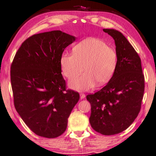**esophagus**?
<instances>
[{"instance_id":"esophagus-1","label":"esophagus","mask_w":156,"mask_h":156,"mask_svg":"<svg viewBox=\"0 0 156 156\" xmlns=\"http://www.w3.org/2000/svg\"><path fill=\"white\" fill-rule=\"evenodd\" d=\"M85 97H86V94H83V93H80V98H81V99L84 98Z\"/></svg>"}]
</instances>
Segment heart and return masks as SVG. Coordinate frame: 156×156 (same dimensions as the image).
<instances>
[{
  "label": "heart",
  "instance_id": "b5f03b06",
  "mask_svg": "<svg viewBox=\"0 0 156 156\" xmlns=\"http://www.w3.org/2000/svg\"><path fill=\"white\" fill-rule=\"evenodd\" d=\"M72 54L64 53L60 65L64 75L71 79L83 71V75L71 79L69 86L76 90H87L96 83L105 85L111 80L115 72L117 54L104 41L88 38L77 44Z\"/></svg>",
  "mask_w": 156,
  "mask_h": 156
}]
</instances>
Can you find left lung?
<instances>
[{"label":"left lung","mask_w":156,"mask_h":156,"mask_svg":"<svg viewBox=\"0 0 156 156\" xmlns=\"http://www.w3.org/2000/svg\"><path fill=\"white\" fill-rule=\"evenodd\" d=\"M103 31L115 41L117 69L104 87L86 98L91 105L92 128L103 135H113L127 129L139 115L145 78L139 55L127 39L114 29Z\"/></svg>","instance_id":"1"}]
</instances>
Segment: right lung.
<instances>
[{"label":"right lung","instance_id":"obj_1","mask_svg":"<svg viewBox=\"0 0 156 156\" xmlns=\"http://www.w3.org/2000/svg\"><path fill=\"white\" fill-rule=\"evenodd\" d=\"M75 37L60 30L34 34L24 41L11 66L14 105L28 127L53 139L65 132L68 118L79 100L66 90L60 58Z\"/></svg>","mask_w":156,"mask_h":156}]
</instances>
